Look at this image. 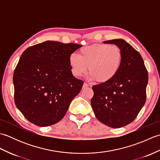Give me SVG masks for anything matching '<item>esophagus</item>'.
Segmentation results:
<instances>
[{
	"mask_svg": "<svg viewBox=\"0 0 160 160\" xmlns=\"http://www.w3.org/2000/svg\"><path fill=\"white\" fill-rule=\"evenodd\" d=\"M87 87H89V84H88L86 83V82H84V83L83 84L82 88H83V89H85V88H87Z\"/></svg>",
	"mask_w": 160,
	"mask_h": 160,
	"instance_id": "obj_1",
	"label": "esophagus"
}]
</instances>
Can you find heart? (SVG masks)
<instances>
[{
	"label": "heart",
	"instance_id": "heart-1",
	"mask_svg": "<svg viewBox=\"0 0 160 160\" xmlns=\"http://www.w3.org/2000/svg\"><path fill=\"white\" fill-rule=\"evenodd\" d=\"M123 62V53L117 45L94 44L84 47L78 55L71 54L69 63L74 76L81 77L88 69L91 80L106 83L113 80L120 71Z\"/></svg>",
	"mask_w": 160,
	"mask_h": 160
}]
</instances>
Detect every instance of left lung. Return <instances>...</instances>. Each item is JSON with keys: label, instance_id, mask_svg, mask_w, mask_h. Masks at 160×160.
<instances>
[{"label": "left lung", "instance_id": "obj_1", "mask_svg": "<svg viewBox=\"0 0 160 160\" xmlns=\"http://www.w3.org/2000/svg\"><path fill=\"white\" fill-rule=\"evenodd\" d=\"M123 53V62L113 80L93 85L91 100L95 115L102 123L120 128L131 123L145 104L148 71L138 51L122 39L107 40Z\"/></svg>", "mask_w": 160, "mask_h": 160}]
</instances>
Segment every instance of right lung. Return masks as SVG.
<instances>
[{
	"mask_svg": "<svg viewBox=\"0 0 160 160\" xmlns=\"http://www.w3.org/2000/svg\"><path fill=\"white\" fill-rule=\"evenodd\" d=\"M81 47L48 40L22 53L13 73L14 102L28 121L48 127L64 118L84 84L73 76L69 63Z\"/></svg>",
	"mask_w": 160,
	"mask_h": 160,
	"instance_id": "obj_1",
	"label": "right lung"
}]
</instances>
